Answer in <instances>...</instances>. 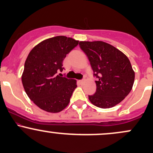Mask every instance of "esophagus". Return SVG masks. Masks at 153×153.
I'll return each instance as SVG.
<instances>
[{
  "label": "esophagus",
  "mask_w": 153,
  "mask_h": 153,
  "mask_svg": "<svg viewBox=\"0 0 153 153\" xmlns=\"http://www.w3.org/2000/svg\"><path fill=\"white\" fill-rule=\"evenodd\" d=\"M79 82H80V84H82V83H84V82H85V80H79Z\"/></svg>",
  "instance_id": "esophagus-1"
}]
</instances>
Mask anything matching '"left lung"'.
<instances>
[{"mask_svg":"<svg viewBox=\"0 0 153 153\" xmlns=\"http://www.w3.org/2000/svg\"><path fill=\"white\" fill-rule=\"evenodd\" d=\"M79 45L90 61L96 91L88 99L94 106L109 108L129 94L134 81V71L122 52L102 41L80 42Z\"/></svg>","mask_w":153,"mask_h":153,"instance_id":"8db88e82","label":"left lung"}]
</instances>
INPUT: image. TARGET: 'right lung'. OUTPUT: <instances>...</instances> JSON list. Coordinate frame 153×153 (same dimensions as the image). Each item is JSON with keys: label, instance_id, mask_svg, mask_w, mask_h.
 Masks as SVG:
<instances>
[{"label": "right lung", "instance_id": "right-lung-1", "mask_svg": "<svg viewBox=\"0 0 153 153\" xmlns=\"http://www.w3.org/2000/svg\"><path fill=\"white\" fill-rule=\"evenodd\" d=\"M78 40L57 36L44 40L29 52L22 80L29 98L39 108L58 113L69 104L76 80L59 76L67 54L78 45Z\"/></svg>", "mask_w": 153, "mask_h": 153}]
</instances>
